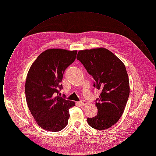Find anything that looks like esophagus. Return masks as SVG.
<instances>
[{"label":"esophagus","instance_id":"esophagus-1","mask_svg":"<svg viewBox=\"0 0 156 156\" xmlns=\"http://www.w3.org/2000/svg\"><path fill=\"white\" fill-rule=\"evenodd\" d=\"M80 104L82 106H85L87 105V102L84 100H82L80 102Z\"/></svg>","mask_w":156,"mask_h":156}]
</instances>
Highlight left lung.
<instances>
[{"mask_svg":"<svg viewBox=\"0 0 156 156\" xmlns=\"http://www.w3.org/2000/svg\"><path fill=\"white\" fill-rule=\"evenodd\" d=\"M95 82L94 87L101 90L95 105L98 113L87 119L89 126L105 130L118 122L126 106L130 86L126 67L113 52L105 48L80 50L76 56Z\"/></svg>","mask_w":156,"mask_h":156,"instance_id":"1","label":"left lung"}]
</instances>
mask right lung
Returning <instances> with one entry per match:
<instances>
[{"label":"right lung","instance_id":"obj_1","mask_svg":"<svg viewBox=\"0 0 156 156\" xmlns=\"http://www.w3.org/2000/svg\"><path fill=\"white\" fill-rule=\"evenodd\" d=\"M77 50L51 48L41 53L31 66L25 83L26 99L37 125L51 132L67 126L69 109L74 102L57 95L66 69L75 59Z\"/></svg>","mask_w":156,"mask_h":156}]
</instances>
